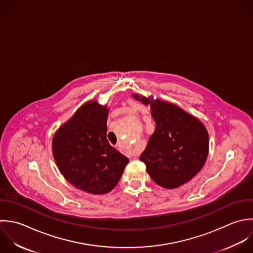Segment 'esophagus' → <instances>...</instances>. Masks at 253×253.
I'll use <instances>...</instances> for the list:
<instances>
[{"label":"esophagus","instance_id":"obj_1","mask_svg":"<svg viewBox=\"0 0 253 253\" xmlns=\"http://www.w3.org/2000/svg\"><path fill=\"white\" fill-rule=\"evenodd\" d=\"M125 155L128 158H134V157H136L138 155V153L135 150H129V151H125Z\"/></svg>","mask_w":253,"mask_h":253}]
</instances>
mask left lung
<instances>
[{"mask_svg":"<svg viewBox=\"0 0 253 253\" xmlns=\"http://www.w3.org/2000/svg\"><path fill=\"white\" fill-rule=\"evenodd\" d=\"M141 100L150 104L156 130L140 161L157 184L176 188L203 168L209 150L208 132L198 119L174 104L159 99L150 102L145 97Z\"/></svg>","mask_w":253,"mask_h":253,"instance_id":"obj_1","label":"left lung"}]
</instances>
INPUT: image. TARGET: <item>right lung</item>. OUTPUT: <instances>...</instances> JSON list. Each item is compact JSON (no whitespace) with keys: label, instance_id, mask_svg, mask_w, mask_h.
<instances>
[{"label":"right lung","instance_id":"obj_1","mask_svg":"<svg viewBox=\"0 0 253 253\" xmlns=\"http://www.w3.org/2000/svg\"><path fill=\"white\" fill-rule=\"evenodd\" d=\"M107 109L84 104L54 135L52 150L64 177L77 188L104 194L118 183L129 160L106 139Z\"/></svg>","mask_w":253,"mask_h":253}]
</instances>
